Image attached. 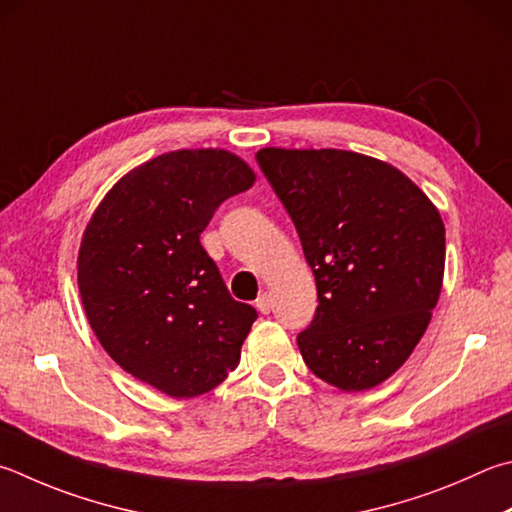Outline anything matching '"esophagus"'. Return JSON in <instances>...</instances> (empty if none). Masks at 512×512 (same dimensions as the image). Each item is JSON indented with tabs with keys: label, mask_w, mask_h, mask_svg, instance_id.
Wrapping results in <instances>:
<instances>
[{
	"label": "esophagus",
	"mask_w": 512,
	"mask_h": 512,
	"mask_svg": "<svg viewBox=\"0 0 512 512\" xmlns=\"http://www.w3.org/2000/svg\"><path fill=\"white\" fill-rule=\"evenodd\" d=\"M255 306H257V311L259 313H271V309H273V302H271V295H268V293H262V295H259L257 297V300H255Z\"/></svg>",
	"instance_id": "34e87169"
}]
</instances>
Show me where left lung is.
<instances>
[{
	"label": "left lung",
	"mask_w": 512,
	"mask_h": 512,
	"mask_svg": "<svg viewBox=\"0 0 512 512\" xmlns=\"http://www.w3.org/2000/svg\"><path fill=\"white\" fill-rule=\"evenodd\" d=\"M257 163L318 286V309L297 336L306 367L342 392L380 385L410 358L439 302V210L394 165L356 152L264 147Z\"/></svg>",
	"instance_id": "1"
}]
</instances>
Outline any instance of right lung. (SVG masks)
Instances as JSON below:
<instances>
[{
  "label": "right lung",
  "instance_id": "1",
  "mask_svg": "<svg viewBox=\"0 0 512 512\" xmlns=\"http://www.w3.org/2000/svg\"><path fill=\"white\" fill-rule=\"evenodd\" d=\"M255 172L226 150H179L125 174L82 235L87 320L127 374L174 398L215 389L257 320L232 300L199 235Z\"/></svg>",
  "mask_w": 512,
  "mask_h": 512
}]
</instances>
